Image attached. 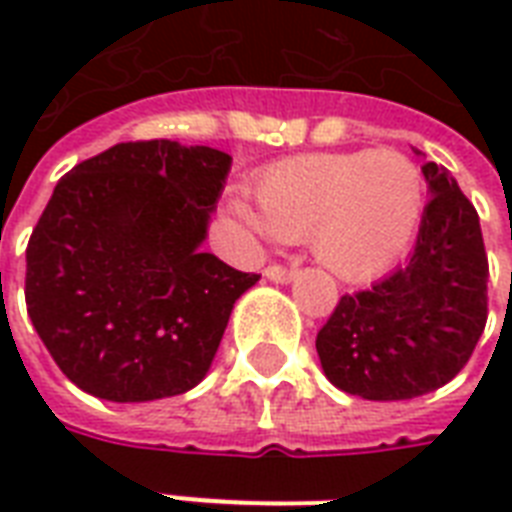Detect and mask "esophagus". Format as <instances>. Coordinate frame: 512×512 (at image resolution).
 Returning a JSON list of instances; mask_svg holds the SVG:
<instances>
[{"label": "esophagus", "instance_id": "obj_1", "mask_svg": "<svg viewBox=\"0 0 512 512\" xmlns=\"http://www.w3.org/2000/svg\"><path fill=\"white\" fill-rule=\"evenodd\" d=\"M265 276L271 281H276V284H289V281L297 276V271L295 268H287V265H268V268H265Z\"/></svg>", "mask_w": 512, "mask_h": 512}]
</instances>
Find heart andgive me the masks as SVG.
Wrapping results in <instances>:
<instances>
[{"instance_id":"obj_1","label":"heart","mask_w":512,"mask_h":512,"mask_svg":"<svg viewBox=\"0 0 512 512\" xmlns=\"http://www.w3.org/2000/svg\"><path fill=\"white\" fill-rule=\"evenodd\" d=\"M260 215H233L281 241L308 239L321 268L342 281H372L409 252L425 212L420 167L398 151L308 154L257 177Z\"/></svg>"}]
</instances>
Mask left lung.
Returning <instances> with one entry per match:
<instances>
[{"mask_svg":"<svg viewBox=\"0 0 512 512\" xmlns=\"http://www.w3.org/2000/svg\"><path fill=\"white\" fill-rule=\"evenodd\" d=\"M422 175L433 199L409 263L342 295L316 337L327 380L366 401H406L446 385L486 327L489 260L476 207L446 167L425 162Z\"/></svg>","mask_w":512,"mask_h":512,"instance_id":"left-lung-1","label":"left lung"}]
</instances>
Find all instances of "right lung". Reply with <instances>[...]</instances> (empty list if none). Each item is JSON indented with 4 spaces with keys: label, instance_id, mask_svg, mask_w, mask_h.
I'll use <instances>...</instances> for the list:
<instances>
[{
    "label": "right lung",
    "instance_id": "add662e5",
    "mask_svg": "<svg viewBox=\"0 0 512 512\" xmlns=\"http://www.w3.org/2000/svg\"><path fill=\"white\" fill-rule=\"evenodd\" d=\"M231 156L119 143L63 175L26 249V308L76 388L116 404L180 396L257 284L201 249Z\"/></svg>",
    "mask_w": 512,
    "mask_h": 512
}]
</instances>
